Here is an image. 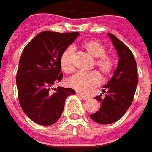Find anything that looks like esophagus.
I'll return each instance as SVG.
<instances>
[{
	"instance_id": "esophagus-1",
	"label": "esophagus",
	"mask_w": 152,
	"mask_h": 152,
	"mask_svg": "<svg viewBox=\"0 0 152 152\" xmlns=\"http://www.w3.org/2000/svg\"><path fill=\"white\" fill-rule=\"evenodd\" d=\"M77 95H78V97H79L80 99H83V100H87V99H89L88 96L83 95V94H80V93H77Z\"/></svg>"
}]
</instances>
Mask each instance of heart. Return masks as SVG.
Returning a JSON list of instances; mask_svg holds the SVG:
<instances>
[{
  "instance_id": "heart-1",
  "label": "heart",
  "mask_w": 152,
  "mask_h": 152,
  "mask_svg": "<svg viewBox=\"0 0 152 152\" xmlns=\"http://www.w3.org/2000/svg\"><path fill=\"white\" fill-rule=\"evenodd\" d=\"M83 49L89 55L95 58L93 66H96L104 76H110L115 67L114 58L106 53L105 46L99 41L92 40L83 44ZM75 48L68 47L64 50L60 56V66L65 73H70L74 69ZM101 83V76L98 71H91L88 73L77 72L67 80V85L76 91L87 94L91 89L99 86Z\"/></svg>"
}]
</instances>
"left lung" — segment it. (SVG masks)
<instances>
[{
	"label": "left lung",
	"mask_w": 152,
	"mask_h": 152,
	"mask_svg": "<svg viewBox=\"0 0 152 152\" xmlns=\"http://www.w3.org/2000/svg\"><path fill=\"white\" fill-rule=\"evenodd\" d=\"M119 57L117 68L112 78L104 86L102 94L95 97L100 108L90 117L100 124H110L118 121L129 110L138 85L137 64L131 50L118 38L108 34Z\"/></svg>",
	"instance_id": "left-lung-1"
}]
</instances>
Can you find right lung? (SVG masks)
<instances>
[{
	"instance_id": "right-lung-1",
	"label": "right lung",
	"mask_w": 152,
	"mask_h": 152,
	"mask_svg": "<svg viewBox=\"0 0 152 152\" xmlns=\"http://www.w3.org/2000/svg\"><path fill=\"white\" fill-rule=\"evenodd\" d=\"M80 33L43 31L23 48L17 71L18 101L23 112L37 124L48 126L59 119L65 99L75 90L51 87L61 82L60 56ZM53 89V88H52Z\"/></svg>"
}]
</instances>
